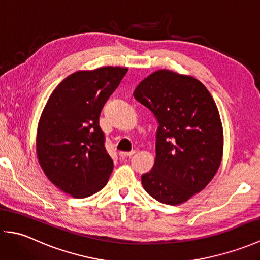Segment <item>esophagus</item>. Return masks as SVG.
Returning <instances> with one entry per match:
<instances>
[{
	"instance_id": "34e87169",
	"label": "esophagus",
	"mask_w": 260,
	"mask_h": 260,
	"mask_svg": "<svg viewBox=\"0 0 260 260\" xmlns=\"http://www.w3.org/2000/svg\"><path fill=\"white\" fill-rule=\"evenodd\" d=\"M135 154V151H131V152H120L119 153V156L120 157H131L133 156Z\"/></svg>"
}]
</instances>
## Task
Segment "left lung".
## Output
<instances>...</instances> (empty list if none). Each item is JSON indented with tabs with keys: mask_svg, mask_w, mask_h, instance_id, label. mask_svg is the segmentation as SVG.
Returning <instances> with one entry per match:
<instances>
[{
	"mask_svg": "<svg viewBox=\"0 0 260 260\" xmlns=\"http://www.w3.org/2000/svg\"><path fill=\"white\" fill-rule=\"evenodd\" d=\"M158 121L156 158L142 174L155 200L176 206L202 191L220 167L223 133L218 108L200 81L170 70L150 75L134 91Z\"/></svg>",
	"mask_w": 260,
	"mask_h": 260,
	"instance_id": "left-lung-1",
	"label": "left lung"
}]
</instances>
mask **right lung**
Masks as SVG:
<instances>
[{
    "instance_id": "add662e5",
    "label": "right lung",
    "mask_w": 260,
    "mask_h": 260,
    "mask_svg": "<svg viewBox=\"0 0 260 260\" xmlns=\"http://www.w3.org/2000/svg\"><path fill=\"white\" fill-rule=\"evenodd\" d=\"M127 68L78 71L62 80L41 115L37 153L43 172L60 190L77 199L107 184L114 163L105 148L99 115Z\"/></svg>"
}]
</instances>
